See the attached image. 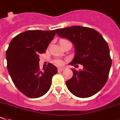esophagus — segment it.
<instances>
[{
  "label": "esophagus",
  "instance_id": "obj_1",
  "mask_svg": "<svg viewBox=\"0 0 120 120\" xmlns=\"http://www.w3.org/2000/svg\"><path fill=\"white\" fill-rule=\"evenodd\" d=\"M64 68H58V71H63L64 70Z\"/></svg>",
  "mask_w": 120,
  "mask_h": 120
}]
</instances>
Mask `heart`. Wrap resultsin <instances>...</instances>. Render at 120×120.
Segmentation results:
<instances>
[{"mask_svg":"<svg viewBox=\"0 0 120 120\" xmlns=\"http://www.w3.org/2000/svg\"><path fill=\"white\" fill-rule=\"evenodd\" d=\"M66 41H67L66 40H65V39H62V40H61L60 41V43L61 44V43L66 42ZM54 63H55V65H58V66H62V65L63 64V61H62L61 59H56V60H54Z\"/></svg>","mask_w":120,"mask_h":120,"instance_id":"1","label":"heart"}]
</instances>
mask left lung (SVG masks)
I'll use <instances>...</instances> for the list:
<instances>
[{"instance_id": "8db88e82", "label": "left lung", "mask_w": 120, "mask_h": 120, "mask_svg": "<svg viewBox=\"0 0 120 120\" xmlns=\"http://www.w3.org/2000/svg\"><path fill=\"white\" fill-rule=\"evenodd\" d=\"M59 37L73 43L75 55L70 65L80 64L83 69H72L73 75L67 80L69 91L79 98H88L97 93L108 79L112 60L109 46L99 32L91 28L72 26L55 30Z\"/></svg>"}]
</instances>
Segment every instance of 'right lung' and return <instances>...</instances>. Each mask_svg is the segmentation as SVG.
Wrapping results in <instances>:
<instances>
[{
    "mask_svg": "<svg viewBox=\"0 0 120 120\" xmlns=\"http://www.w3.org/2000/svg\"><path fill=\"white\" fill-rule=\"evenodd\" d=\"M55 30H27L12 39L6 52L7 69L15 86L29 98L43 96L51 87L57 68L51 63L40 69V55L46 52Z\"/></svg>",
    "mask_w": 120,
    "mask_h": 120,
    "instance_id": "add662e5",
    "label": "right lung"
}]
</instances>
